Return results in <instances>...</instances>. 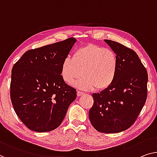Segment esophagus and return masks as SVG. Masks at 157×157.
Wrapping results in <instances>:
<instances>
[{
    "instance_id": "34e87169",
    "label": "esophagus",
    "mask_w": 157,
    "mask_h": 157,
    "mask_svg": "<svg viewBox=\"0 0 157 157\" xmlns=\"http://www.w3.org/2000/svg\"><path fill=\"white\" fill-rule=\"evenodd\" d=\"M85 93L82 92H80V91H78V92H77V94H78V97H81V96H82Z\"/></svg>"
}]
</instances>
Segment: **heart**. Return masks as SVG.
I'll list each match as a JSON object with an SVG mask.
<instances>
[{
    "label": "heart",
    "mask_w": 157,
    "mask_h": 157,
    "mask_svg": "<svg viewBox=\"0 0 157 157\" xmlns=\"http://www.w3.org/2000/svg\"><path fill=\"white\" fill-rule=\"evenodd\" d=\"M118 70V58L113 51L90 44L79 48L72 58H65L61 65L62 79L69 85L78 83L84 90H104L111 85Z\"/></svg>",
    "instance_id": "heart-1"
}]
</instances>
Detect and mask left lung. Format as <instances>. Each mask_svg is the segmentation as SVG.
Here are the masks:
<instances>
[{
  "instance_id": "8db88e82",
  "label": "left lung",
  "mask_w": 157,
  "mask_h": 157,
  "mask_svg": "<svg viewBox=\"0 0 157 157\" xmlns=\"http://www.w3.org/2000/svg\"><path fill=\"white\" fill-rule=\"evenodd\" d=\"M116 53L118 70L113 82L92 94L94 104L89 117L100 132L117 133L131 127L137 120L147 97L148 75L132 49L104 39Z\"/></svg>"
}]
</instances>
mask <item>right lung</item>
I'll use <instances>...</instances> for the list:
<instances>
[{
  "label": "right lung",
  "mask_w": 157,
  "mask_h": 157,
  "mask_svg": "<svg viewBox=\"0 0 157 157\" xmlns=\"http://www.w3.org/2000/svg\"><path fill=\"white\" fill-rule=\"evenodd\" d=\"M76 39L71 37L25 52L14 64L10 99L24 125L35 132L55 130L76 99V90L62 79L60 71Z\"/></svg>",
  "instance_id": "1"
}]
</instances>
